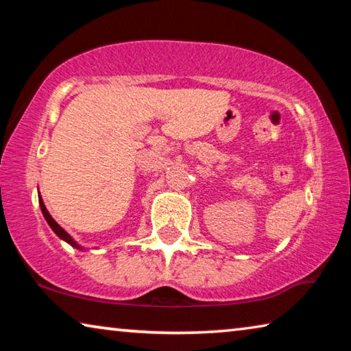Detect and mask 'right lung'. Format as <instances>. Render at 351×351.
I'll return each mask as SVG.
<instances>
[{
    "instance_id": "add662e5",
    "label": "right lung",
    "mask_w": 351,
    "mask_h": 351,
    "mask_svg": "<svg viewBox=\"0 0 351 351\" xmlns=\"http://www.w3.org/2000/svg\"><path fill=\"white\" fill-rule=\"evenodd\" d=\"M38 204H40V209H41V213H43V217H45V219H46V223L49 224V228L54 230V234L58 237V239L60 240H63V241H66L69 246H73V247H75V249H79V251H85V246H82V245H79V243H77L73 237H71L66 230H64L60 224H58L54 218L51 217V213L47 212V209H46V206H45V203H43V198H41V195H40V192H38Z\"/></svg>"
}]
</instances>
